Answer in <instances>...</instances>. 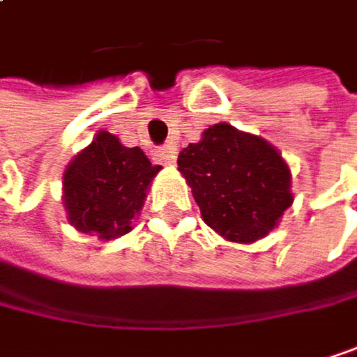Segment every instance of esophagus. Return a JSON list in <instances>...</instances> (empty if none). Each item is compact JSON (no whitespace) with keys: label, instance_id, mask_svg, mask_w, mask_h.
Segmentation results:
<instances>
[{"label":"esophagus","instance_id":"esophagus-1","mask_svg":"<svg viewBox=\"0 0 357 357\" xmlns=\"http://www.w3.org/2000/svg\"><path fill=\"white\" fill-rule=\"evenodd\" d=\"M156 158H158L162 165H173L175 158H177V152H175V148L165 146V148H158V150H156Z\"/></svg>","mask_w":357,"mask_h":357}]
</instances>
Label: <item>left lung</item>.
<instances>
[{
    "mask_svg": "<svg viewBox=\"0 0 357 357\" xmlns=\"http://www.w3.org/2000/svg\"><path fill=\"white\" fill-rule=\"evenodd\" d=\"M201 215L222 237L252 243L277 226L292 205L290 169L264 139L220 122L180 152Z\"/></svg>",
    "mask_w": 357,
    "mask_h": 357,
    "instance_id": "left-lung-1",
    "label": "left lung"
}]
</instances>
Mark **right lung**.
Instances as JSON below:
<instances>
[{
    "label": "right lung",
    "mask_w": 357,
    "mask_h": 357,
    "mask_svg": "<svg viewBox=\"0 0 357 357\" xmlns=\"http://www.w3.org/2000/svg\"><path fill=\"white\" fill-rule=\"evenodd\" d=\"M160 165H152L139 148H124L107 131L75 156L65 175V209L80 233L116 239L131 231L146 190Z\"/></svg>",
    "instance_id": "right-lung-1"
}]
</instances>
